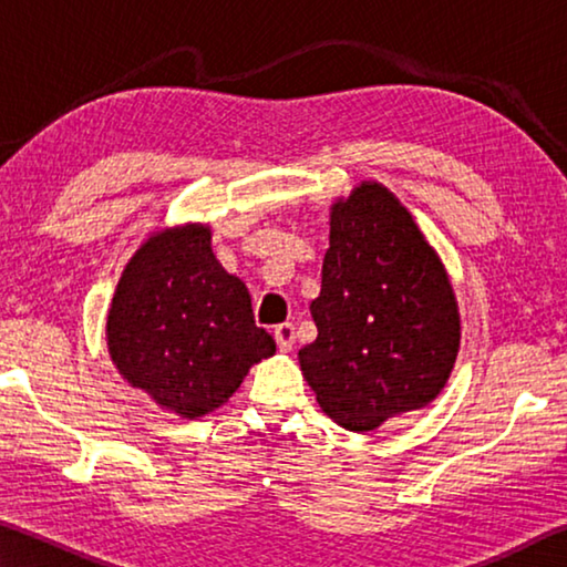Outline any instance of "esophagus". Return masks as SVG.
<instances>
[{"instance_id":"esophagus-1","label":"esophagus","mask_w":567,"mask_h":567,"mask_svg":"<svg viewBox=\"0 0 567 567\" xmlns=\"http://www.w3.org/2000/svg\"><path fill=\"white\" fill-rule=\"evenodd\" d=\"M275 342H277V348H280V352H290L292 344H295V324H290V322L277 324Z\"/></svg>"}]
</instances>
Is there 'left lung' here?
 Segmentation results:
<instances>
[{
  "label": "left lung",
  "mask_w": 567,
  "mask_h": 567,
  "mask_svg": "<svg viewBox=\"0 0 567 567\" xmlns=\"http://www.w3.org/2000/svg\"><path fill=\"white\" fill-rule=\"evenodd\" d=\"M318 338L300 368L320 408L368 433L440 395L460 348L453 287L398 197L364 182L332 205Z\"/></svg>",
  "instance_id": "left-lung-1"
}]
</instances>
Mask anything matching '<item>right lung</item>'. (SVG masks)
<instances>
[{
    "label": "right lung",
    "mask_w": 567,
    "mask_h": 567,
    "mask_svg": "<svg viewBox=\"0 0 567 567\" xmlns=\"http://www.w3.org/2000/svg\"><path fill=\"white\" fill-rule=\"evenodd\" d=\"M107 344L132 388L187 420L223 405L275 354L245 282L223 270L203 225L152 235L134 252L112 297Z\"/></svg>",
    "instance_id": "add662e5"
}]
</instances>
